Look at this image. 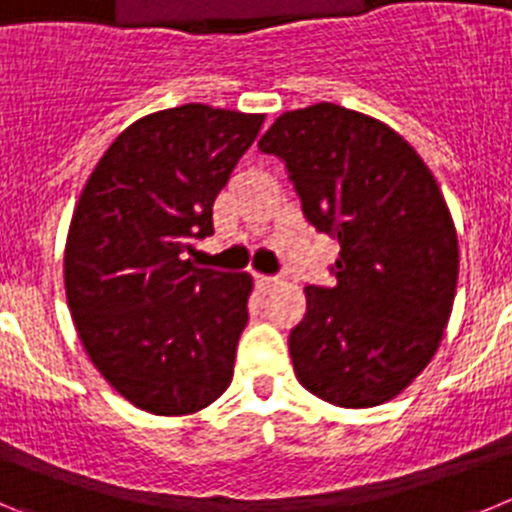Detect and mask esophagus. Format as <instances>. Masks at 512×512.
Instances as JSON below:
<instances>
[{"label":"esophagus","instance_id":"34e87169","mask_svg":"<svg viewBox=\"0 0 512 512\" xmlns=\"http://www.w3.org/2000/svg\"><path fill=\"white\" fill-rule=\"evenodd\" d=\"M253 279H256V287H259L261 292H269L271 287H277L279 284L277 277H264V274H253Z\"/></svg>","mask_w":512,"mask_h":512}]
</instances>
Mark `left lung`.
<instances>
[{
    "label": "left lung",
    "mask_w": 512,
    "mask_h": 512,
    "mask_svg": "<svg viewBox=\"0 0 512 512\" xmlns=\"http://www.w3.org/2000/svg\"><path fill=\"white\" fill-rule=\"evenodd\" d=\"M259 148L341 246L336 282L305 289L289 333L297 379L338 408L392 400L436 354L456 295L459 241L431 169L384 122L330 102L284 112Z\"/></svg>",
    "instance_id": "left-lung-1"
}]
</instances>
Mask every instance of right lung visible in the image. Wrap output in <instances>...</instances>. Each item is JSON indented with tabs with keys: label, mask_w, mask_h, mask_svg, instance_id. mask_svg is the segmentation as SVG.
I'll use <instances>...</instances> for the list:
<instances>
[{
	"label": "right lung",
	"mask_w": 512,
	"mask_h": 512,
	"mask_svg": "<svg viewBox=\"0 0 512 512\" xmlns=\"http://www.w3.org/2000/svg\"><path fill=\"white\" fill-rule=\"evenodd\" d=\"M264 115L182 104L99 158L66 241V300L89 359L135 408L187 415L228 390L251 277L197 269L212 205Z\"/></svg>",
	"instance_id": "right-lung-1"
}]
</instances>
